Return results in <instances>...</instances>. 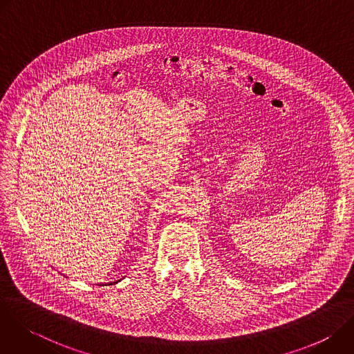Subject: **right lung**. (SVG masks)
I'll use <instances>...</instances> for the list:
<instances>
[{"label": "right lung", "instance_id": "1", "mask_svg": "<svg viewBox=\"0 0 354 354\" xmlns=\"http://www.w3.org/2000/svg\"><path fill=\"white\" fill-rule=\"evenodd\" d=\"M113 283H118V281H113ZM113 283H109V286H111V284H113ZM102 286H104V284H102Z\"/></svg>", "mask_w": 354, "mask_h": 354}]
</instances>
